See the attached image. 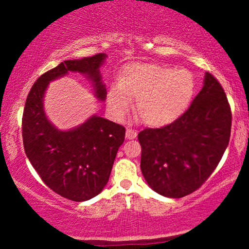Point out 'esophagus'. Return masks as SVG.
Here are the masks:
<instances>
[{
    "label": "esophagus",
    "instance_id": "obj_1",
    "mask_svg": "<svg viewBox=\"0 0 249 249\" xmlns=\"http://www.w3.org/2000/svg\"><path fill=\"white\" fill-rule=\"evenodd\" d=\"M137 137V131L132 130V128H126V138L127 139H134Z\"/></svg>",
    "mask_w": 249,
    "mask_h": 249
}]
</instances>
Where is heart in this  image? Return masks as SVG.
I'll list each match as a JSON object with an SVG mask.
<instances>
[{
	"instance_id": "1",
	"label": "heart",
	"mask_w": 249,
	"mask_h": 249,
	"mask_svg": "<svg viewBox=\"0 0 249 249\" xmlns=\"http://www.w3.org/2000/svg\"><path fill=\"white\" fill-rule=\"evenodd\" d=\"M196 81L190 71L136 63L126 65L119 83L108 90L111 115L122 119L136 99V112L150 126H164L177 121L192 102Z\"/></svg>"
}]
</instances>
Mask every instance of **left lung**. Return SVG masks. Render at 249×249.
<instances>
[{"label": "left lung", "mask_w": 249, "mask_h": 249, "mask_svg": "<svg viewBox=\"0 0 249 249\" xmlns=\"http://www.w3.org/2000/svg\"><path fill=\"white\" fill-rule=\"evenodd\" d=\"M231 126L227 96L218 79L206 72L201 91L177 121L138 133L142 173L150 187L168 198L198 190L221 160Z\"/></svg>", "instance_id": "left-lung-1"}]
</instances>
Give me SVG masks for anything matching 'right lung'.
I'll return each mask as SVG.
<instances>
[{
  "mask_svg": "<svg viewBox=\"0 0 249 249\" xmlns=\"http://www.w3.org/2000/svg\"><path fill=\"white\" fill-rule=\"evenodd\" d=\"M105 58V53H97L62 62L37 78L25 101L22 117L25 154L43 182L72 201H85L102 192L124 142L125 127L92 116L73 130L58 131L45 117L43 96L51 81L72 71L87 75L97 98L104 101L107 89L99 67Z\"/></svg>",
  "mask_w": 249,
  "mask_h": 249,
  "instance_id": "right-lung-1",
  "label": "right lung"
}]
</instances>
